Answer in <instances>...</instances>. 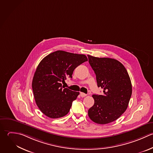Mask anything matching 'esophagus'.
Returning <instances> with one entry per match:
<instances>
[{"label": "esophagus", "mask_w": 153, "mask_h": 153, "mask_svg": "<svg viewBox=\"0 0 153 153\" xmlns=\"http://www.w3.org/2000/svg\"><path fill=\"white\" fill-rule=\"evenodd\" d=\"M80 96H81V97H86L87 95L86 94H85V93H83V92H80Z\"/></svg>", "instance_id": "34e87169"}]
</instances>
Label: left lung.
I'll list each match as a JSON object with an SVG mask.
<instances>
[{
  "mask_svg": "<svg viewBox=\"0 0 153 153\" xmlns=\"http://www.w3.org/2000/svg\"><path fill=\"white\" fill-rule=\"evenodd\" d=\"M97 85L104 89L103 95H93L94 105L88 116L95 123L107 124L115 121L126 110L132 92L128 73L119 61L88 55Z\"/></svg>",
  "mask_w": 153,
  "mask_h": 153,
  "instance_id": "left-lung-1",
  "label": "left lung"
}]
</instances>
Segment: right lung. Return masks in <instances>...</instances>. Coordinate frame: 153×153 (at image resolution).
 Wrapping results in <instances>:
<instances>
[{
    "label": "right lung",
    "instance_id": "1",
    "mask_svg": "<svg viewBox=\"0 0 153 153\" xmlns=\"http://www.w3.org/2000/svg\"><path fill=\"white\" fill-rule=\"evenodd\" d=\"M88 61L86 55L63 51L53 52L39 64L34 73L32 89L36 103L40 110L51 119L67 114L72 102L79 95L62 86L74 70Z\"/></svg>",
    "mask_w": 153,
    "mask_h": 153
}]
</instances>
